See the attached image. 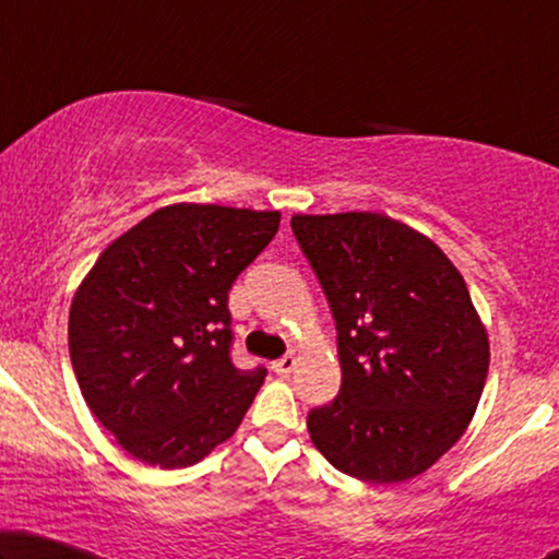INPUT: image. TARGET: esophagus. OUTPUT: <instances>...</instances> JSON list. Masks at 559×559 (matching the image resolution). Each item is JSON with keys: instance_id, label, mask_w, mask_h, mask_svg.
Instances as JSON below:
<instances>
[{"instance_id": "1", "label": "esophagus", "mask_w": 559, "mask_h": 559, "mask_svg": "<svg viewBox=\"0 0 559 559\" xmlns=\"http://www.w3.org/2000/svg\"><path fill=\"white\" fill-rule=\"evenodd\" d=\"M293 369H295V356L293 354L282 356V358H277V361L272 364V371L280 373V377H287V373H293Z\"/></svg>"}]
</instances>
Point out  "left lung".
Wrapping results in <instances>:
<instances>
[{"mask_svg": "<svg viewBox=\"0 0 559 559\" xmlns=\"http://www.w3.org/2000/svg\"><path fill=\"white\" fill-rule=\"evenodd\" d=\"M338 331L341 392L310 409L341 473L400 484L461 440L488 373V335L440 247L381 213L293 216Z\"/></svg>", "mask_w": 559, "mask_h": 559, "instance_id": "8db88e82", "label": "left lung"}]
</instances>
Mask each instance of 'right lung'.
<instances>
[{"label":"right lung","mask_w":559,"mask_h":559,"mask_svg":"<svg viewBox=\"0 0 559 559\" xmlns=\"http://www.w3.org/2000/svg\"><path fill=\"white\" fill-rule=\"evenodd\" d=\"M280 211L175 203L96 259L68 318L81 394L136 461L186 468L231 438L266 377L231 361L228 289Z\"/></svg>","instance_id":"right-lung-1"}]
</instances>
